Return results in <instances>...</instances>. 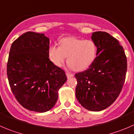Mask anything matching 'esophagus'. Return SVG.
<instances>
[{
  "label": "esophagus",
  "instance_id": "1",
  "mask_svg": "<svg viewBox=\"0 0 134 134\" xmlns=\"http://www.w3.org/2000/svg\"><path fill=\"white\" fill-rule=\"evenodd\" d=\"M66 76H67L68 78H70V77H71L74 76V75H73V74H70V73H68V72H66Z\"/></svg>",
  "mask_w": 134,
  "mask_h": 134
}]
</instances>
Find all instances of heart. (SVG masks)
<instances>
[{
	"label": "heart",
	"mask_w": 134,
	"mask_h": 134,
	"mask_svg": "<svg viewBox=\"0 0 134 134\" xmlns=\"http://www.w3.org/2000/svg\"><path fill=\"white\" fill-rule=\"evenodd\" d=\"M97 55V46L91 40H83L75 37L63 38L59 46L52 45L48 49V57L51 63L60 67L66 57L69 67L80 71L89 66Z\"/></svg>",
	"instance_id": "1"
}]
</instances>
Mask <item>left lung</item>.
<instances>
[{"label": "left lung", "instance_id": "obj_1", "mask_svg": "<svg viewBox=\"0 0 134 134\" xmlns=\"http://www.w3.org/2000/svg\"><path fill=\"white\" fill-rule=\"evenodd\" d=\"M91 38L97 46V57L87 70L75 74V95L83 108L100 111L110 106L120 94L127 59L122 46L108 32H94Z\"/></svg>", "mask_w": 134, "mask_h": 134}]
</instances>
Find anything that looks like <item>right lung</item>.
Instances as JSON below:
<instances>
[{
	"instance_id": "right-lung-1",
	"label": "right lung",
	"mask_w": 134,
	"mask_h": 134,
	"mask_svg": "<svg viewBox=\"0 0 134 134\" xmlns=\"http://www.w3.org/2000/svg\"><path fill=\"white\" fill-rule=\"evenodd\" d=\"M49 38L34 32H25L12 44L8 79L16 100L28 110H50L57 101L59 88L66 81L64 70L49 59Z\"/></svg>"
}]
</instances>
